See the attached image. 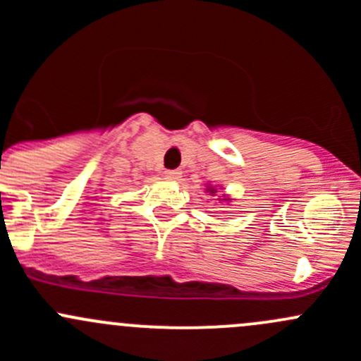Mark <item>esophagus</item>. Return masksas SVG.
<instances>
[{"instance_id":"1","label":"esophagus","mask_w":361,"mask_h":361,"mask_svg":"<svg viewBox=\"0 0 361 361\" xmlns=\"http://www.w3.org/2000/svg\"><path fill=\"white\" fill-rule=\"evenodd\" d=\"M164 176H166V180H169V181H180L181 171H166V173H164Z\"/></svg>"}]
</instances>
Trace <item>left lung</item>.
<instances>
[{"instance_id": "left-lung-1", "label": "left lung", "mask_w": 361, "mask_h": 361, "mask_svg": "<svg viewBox=\"0 0 361 361\" xmlns=\"http://www.w3.org/2000/svg\"><path fill=\"white\" fill-rule=\"evenodd\" d=\"M220 190H221V187H220ZM204 192H206V194H209L211 197H214V195H216V192H218V188L214 187V185L207 183L206 188H204ZM216 197H218V202H232V199L228 197V195H225V194L216 195Z\"/></svg>"}]
</instances>
